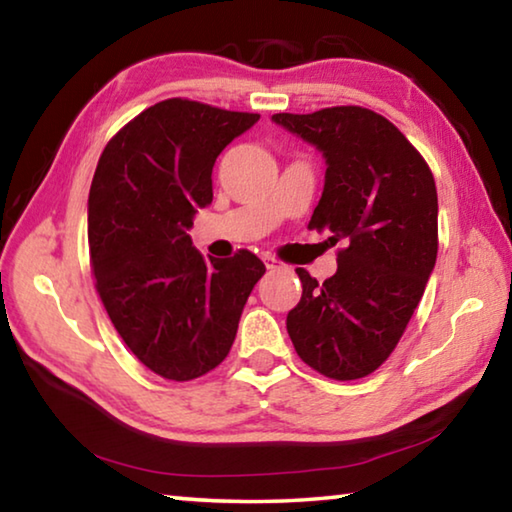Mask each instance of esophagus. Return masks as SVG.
I'll return each instance as SVG.
<instances>
[{
  "label": "esophagus",
  "mask_w": 512,
  "mask_h": 512,
  "mask_svg": "<svg viewBox=\"0 0 512 512\" xmlns=\"http://www.w3.org/2000/svg\"><path fill=\"white\" fill-rule=\"evenodd\" d=\"M264 264H266L268 271H282V268H284L280 259H275V257H264Z\"/></svg>",
  "instance_id": "34e87169"
}]
</instances>
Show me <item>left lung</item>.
I'll list each match as a JSON object with an SVG mask.
<instances>
[{"label":"left lung","mask_w":512,"mask_h":512,"mask_svg":"<svg viewBox=\"0 0 512 512\" xmlns=\"http://www.w3.org/2000/svg\"><path fill=\"white\" fill-rule=\"evenodd\" d=\"M273 121L325 155V189L309 228L345 241L323 284L296 268L302 298L287 332L320 375L361 379L391 357L436 266L433 173L400 128L368 108L277 112Z\"/></svg>","instance_id":"obj_1"}]
</instances>
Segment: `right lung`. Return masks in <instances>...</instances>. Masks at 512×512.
Returning <instances> with one entry per match:
<instances>
[{
    "mask_svg": "<svg viewBox=\"0 0 512 512\" xmlns=\"http://www.w3.org/2000/svg\"><path fill=\"white\" fill-rule=\"evenodd\" d=\"M259 115L167 99L146 108L103 149L88 201L90 266L112 325L155 375L189 381L235 343L262 259H210L187 230L212 203V167Z\"/></svg>",
    "mask_w": 512,
    "mask_h": 512,
    "instance_id": "1",
    "label": "right lung"
}]
</instances>
